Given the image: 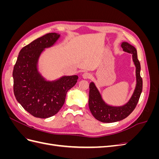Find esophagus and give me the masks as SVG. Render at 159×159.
Returning a JSON list of instances; mask_svg holds the SVG:
<instances>
[{
  "instance_id": "esophagus-1",
  "label": "esophagus",
  "mask_w": 159,
  "mask_h": 159,
  "mask_svg": "<svg viewBox=\"0 0 159 159\" xmlns=\"http://www.w3.org/2000/svg\"><path fill=\"white\" fill-rule=\"evenodd\" d=\"M82 77H83L84 79H89L91 77V75L90 73H89V72L85 71L82 74Z\"/></svg>"
}]
</instances>
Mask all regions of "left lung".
<instances>
[{
  "label": "left lung",
  "mask_w": 159,
  "mask_h": 159,
  "mask_svg": "<svg viewBox=\"0 0 159 159\" xmlns=\"http://www.w3.org/2000/svg\"><path fill=\"white\" fill-rule=\"evenodd\" d=\"M123 51L132 54L133 61L136 67V87L129 102L122 106H111L102 99L99 90L93 82L89 84V108L93 116L103 123H113L121 121L128 117L136 107L143 89V80L140 75L141 65L137 58L135 48L126 42L121 44Z\"/></svg>",
  "instance_id": "1"
}]
</instances>
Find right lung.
Masks as SVG:
<instances>
[{
  "label": "right lung",
  "mask_w": 159,
  "mask_h": 159,
  "mask_svg": "<svg viewBox=\"0 0 159 159\" xmlns=\"http://www.w3.org/2000/svg\"><path fill=\"white\" fill-rule=\"evenodd\" d=\"M60 36L55 32L46 34L22 48L14 67V95L22 107L35 117L48 118L58 112L67 92L78 79L74 75L47 81L38 71V62L42 52L54 45Z\"/></svg>",
  "instance_id": "obj_1"
}]
</instances>
